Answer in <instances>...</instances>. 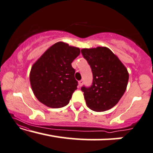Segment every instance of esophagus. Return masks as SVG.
Segmentation results:
<instances>
[{
	"instance_id": "34e87169",
	"label": "esophagus",
	"mask_w": 153,
	"mask_h": 153,
	"mask_svg": "<svg viewBox=\"0 0 153 153\" xmlns=\"http://www.w3.org/2000/svg\"><path fill=\"white\" fill-rule=\"evenodd\" d=\"M83 82H84V80H83V79H81V80H79V86H82Z\"/></svg>"
}]
</instances>
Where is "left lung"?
<instances>
[{"label": "left lung", "mask_w": 153, "mask_h": 153, "mask_svg": "<svg viewBox=\"0 0 153 153\" xmlns=\"http://www.w3.org/2000/svg\"><path fill=\"white\" fill-rule=\"evenodd\" d=\"M81 53L93 74L92 84L81 88L86 105L98 112L109 110L126 89L129 77L126 68L106 47L83 49Z\"/></svg>", "instance_id": "1"}]
</instances>
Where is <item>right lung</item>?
Segmentation results:
<instances>
[{
  "mask_svg": "<svg viewBox=\"0 0 153 153\" xmlns=\"http://www.w3.org/2000/svg\"><path fill=\"white\" fill-rule=\"evenodd\" d=\"M79 53V48L59 42L34 63L29 78L34 95L41 103L53 108L69 103L78 85L71 63Z\"/></svg>",
  "mask_w": 153,
  "mask_h": 153,
  "instance_id": "obj_1",
  "label": "right lung"
}]
</instances>
